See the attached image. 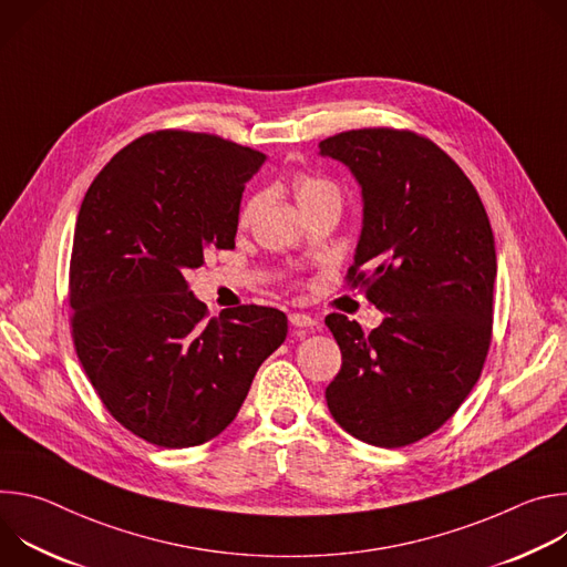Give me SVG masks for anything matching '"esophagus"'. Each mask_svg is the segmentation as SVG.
<instances>
[{"label":"esophagus","instance_id":"obj_1","mask_svg":"<svg viewBox=\"0 0 567 567\" xmlns=\"http://www.w3.org/2000/svg\"><path fill=\"white\" fill-rule=\"evenodd\" d=\"M289 320H291L293 328H302V330H311L316 326V318L309 316V313H302V311L289 313Z\"/></svg>","mask_w":567,"mask_h":567}]
</instances>
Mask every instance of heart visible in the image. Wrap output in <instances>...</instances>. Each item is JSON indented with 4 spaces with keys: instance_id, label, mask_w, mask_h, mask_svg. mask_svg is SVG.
<instances>
[{
    "instance_id": "b5f03b06",
    "label": "heart",
    "mask_w": 567,
    "mask_h": 567,
    "mask_svg": "<svg viewBox=\"0 0 567 567\" xmlns=\"http://www.w3.org/2000/svg\"><path fill=\"white\" fill-rule=\"evenodd\" d=\"M291 190L296 195V202L300 204V208L305 213L328 204V202H339L341 204V190L334 182L326 179V177H318L311 173H296L291 179ZM262 206V195H254L247 199V204L241 206L239 210V226H249L254 221V217L258 215Z\"/></svg>"
}]
</instances>
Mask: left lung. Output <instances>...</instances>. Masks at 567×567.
<instances>
[{
	"label": "left lung",
	"instance_id": "left-lung-1",
	"mask_svg": "<svg viewBox=\"0 0 567 567\" xmlns=\"http://www.w3.org/2000/svg\"><path fill=\"white\" fill-rule=\"evenodd\" d=\"M363 193V230L346 285L385 311L370 334L330 313L341 370L326 390L357 440L399 449L446 424L487 361L496 245L484 204L431 138L361 127L318 143Z\"/></svg>",
	"mask_w": 567,
	"mask_h": 567
}]
</instances>
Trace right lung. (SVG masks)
Here are the masks:
<instances>
[{
	"label": "right lung",
	"mask_w": 567,
	"mask_h": 567,
	"mask_svg": "<svg viewBox=\"0 0 567 567\" xmlns=\"http://www.w3.org/2000/svg\"><path fill=\"white\" fill-rule=\"evenodd\" d=\"M267 154L206 132L138 136L92 182L69 262L71 339L110 415L136 437L199 446L237 415L287 316H208L186 274L233 249L245 184Z\"/></svg>",
	"instance_id": "1"
}]
</instances>
